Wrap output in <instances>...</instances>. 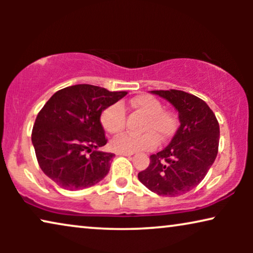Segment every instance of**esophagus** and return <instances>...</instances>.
I'll use <instances>...</instances> for the list:
<instances>
[{"label":"esophagus","instance_id":"1","mask_svg":"<svg viewBox=\"0 0 253 253\" xmlns=\"http://www.w3.org/2000/svg\"><path fill=\"white\" fill-rule=\"evenodd\" d=\"M117 155H124V157H131L132 153H126V152H117Z\"/></svg>","mask_w":253,"mask_h":253}]
</instances>
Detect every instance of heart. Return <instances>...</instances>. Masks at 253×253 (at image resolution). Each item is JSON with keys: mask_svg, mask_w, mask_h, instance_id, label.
<instances>
[{"mask_svg": "<svg viewBox=\"0 0 253 253\" xmlns=\"http://www.w3.org/2000/svg\"><path fill=\"white\" fill-rule=\"evenodd\" d=\"M131 107L137 112L147 116L141 127L140 136L122 134L110 141V147L115 152L133 153L139 151H148L158 145V139L164 141L174 133L176 120L169 112L164 110L160 100L148 94L134 96L130 101ZM126 103L116 102L107 107L102 112L101 123L107 132L119 134L126 126Z\"/></svg>", "mask_w": 253, "mask_h": 253, "instance_id": "heart-1", "label": "heart"}]
</instances>
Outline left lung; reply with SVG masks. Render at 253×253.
Returning <instances> with one entry per match:
<instances>
[{
  "instance_id": "left-lung-1",
  "label": "left lung",
  "mask_w": 253,
  "mask_h": 253,
  "mask_svg": "<svg viewBox=\"0 0 253 253\" xmlns=\"http://www.w3.org/2000/svg\"><path fill=\"white\" fill-rule=\"evenodd\" d=\"M151 93L175 107L181 126L167 147L151 155L138 178L159 196H181L198 185L212 167L219 148V122L198 96L178 89Z\"/></svg>"
}]
</instances>
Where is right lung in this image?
<instances>
[{
    "instance_id": "right-lung-1",
    "label": "right lung",
    "mask_w": 253,
    "mask_h": 253,
    "mask_svg": "<svg viewBox=\"0 0 253 253\" xmlns=\"http://www.w3.org/2000/svg\"><path fill=\"white\" fill-rule=\"evenodd\" d=\"M126 94L88 84L55 93L38 114L32 130L41 170L71 191L101 181L115 154L98 151L107 144L100 117L107 107Z\"/></svg>"
}]
</instances>
